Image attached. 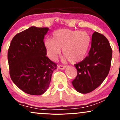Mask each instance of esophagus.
Returning a JSON list of instances; mask_svg holds the SVG:
<instances>
[{"label":"esophagus","mask_w":120,"mask_h":120,"mask_svg":"<svg viewBox=\"0 0 120 120\" xmlns=\"http://www.w3.org/2000/svg\"><path fill=\"white\" fill-rule=\"evenodd\" d=\"M57 67H58L59 69H61V70H64L66 68V66L61 65H58V66H57Z\"/></svg>","instance_id":"34e87169"}]
</instances>
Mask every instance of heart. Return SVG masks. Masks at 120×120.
<instances>
[{"mask_svg":"<svg viewBox=\"0 0 120 120\" xmlns=\"http://www.w3.org/2000/svg\"><path fill=\"white\" fill-rule=\"evenodd\" d=\"M91 43V37L86 31L61 29L53 33V39L47 38L44 45L51 60H55L62 49L64 60L71 63L82 61L86 56Z\"/></svg>","mask_w":120,"mask_h":120,"instance_id":"heart-1","label":"heart"}]
</instances>
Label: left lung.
I'll return each instance as SVG.
<instances>
[{
  "label": "left lung",
  "mask_w": 120,
  "mask_h": 120,
  "mask_svg": "<svg viewBox=\"0 0 120 120\" xmlns=\"http://www.w3.org/2000/svg\"><path fill=\"white\" fill-rule=\"evenodd\" d=\"M112 56V50L108 39L103 34L94 33L88 56L74 65L77 75L71 83L75 90L87 94L99 86L109 73Z\"/></svg>",
  "instance_id": "obj_1"
}]
</instances>
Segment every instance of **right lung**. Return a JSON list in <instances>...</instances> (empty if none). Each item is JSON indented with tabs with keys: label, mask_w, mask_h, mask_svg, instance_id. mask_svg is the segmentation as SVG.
I'll return each mask as SVG.
<instances>
[{
	"label": "right lung",
	"mask_w": 120,
	"mask_h": 120,
	"mask_svg": "<svg viewBox=\"0 0 120 120\" xmlns=\"http://www.w3.org/2000/svg\"><path fill=\"white\" fill-rule=\"evenodd\" d=\"M49 30V27H30L13 37L8 49L11 79L28 94L45 93L57 67L46 56L43 39Z\"/></svg>",
	"instance_id": "1"
}]
</instances>
